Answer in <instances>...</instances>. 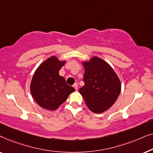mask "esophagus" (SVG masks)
I'll return each mask as SVG.
<instances>
[{
  "label": "esophagus",
  "instance_id": "esophagus-1",
  "mask_svg": "<svg viewBox=\"0 0 153 153\" xmlns=\"http://www.w3.org/2000/svg\"><path fill=\"white\" fill-rule=\"evenodd\" d=\"M73 87L74 88V89L76 90V91H77V89H78V84H77L76 83H75L74 85H73Z\"/></svg>",
  "mask_w": 153,
  "mask_h": 153
}]
</instances>
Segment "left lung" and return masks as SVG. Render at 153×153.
I'll list each match as a JSON object with an SVG mask.
<instances>
[{"mask_svg":"<svg viewBox=\"0 0 153 153\" xmlns=\"http://www.w3.org/2000/svg\"><path fill=\"white\" fill-rule=\"evenodd\" d=\"M81 63L85 70V84L79 92L92 112L102 114L118 99L121 91L120 79L110 65L97 56Z\"/></svg>","mask_w":153,"mask_h":153,"instance_id":"8db88e82","label":"left lung"}]
</instances>
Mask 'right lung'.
<instances>
[{
	"mask_svg": "<svg viewBox=\"0 0 153 153\" xmlns=\"http://www.w3.org/2000/svg\"><path fill=\"white\" fill-rule=\"evenodd\" d=\"M65 62V60H60L56 56H52L42 62L35 70L30 82V93L42 108L56 110L70 94L75 91L59 75V70Z\"/></svg>",
	"mask_w": 153,
	"mask_h": 153,
	"instance_id": "right-lung-1",
	"label": "right lung"
}]
</instances>
